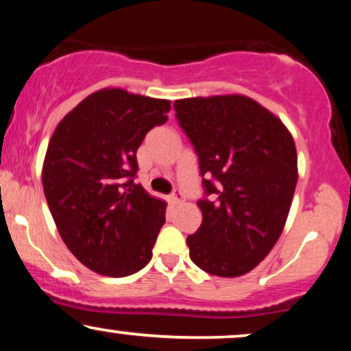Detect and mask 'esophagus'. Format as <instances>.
I'll return each instance as SVG.
<instances>
[{
	"mask_svg": "<svg viewBox=\"0 0 351 351\" xmlns=\"http://www.w3.org/2000/svg\"><path fill=\"white\" fill-rule=\"evenodd\" d=\"M169 198H171V202L176 203V205H177V203H182V202H184L182 192H179V190H176V192H172L171 197H169Z\"/></svg>",
	"mask_w": 351,
	"mask_h": 351,
	"instance_id": "34e87169",
	"label": "esophagus"
}]
</instances>
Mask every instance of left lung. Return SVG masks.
Segmentation results:
<instances>
[{
    "mask_svg": "<svg viewBox=\"0 0 351 351\" xmlns=\"http://www.w3.org/2000/svg\"><path fill=\"white\" fill-rule=\"evenodd\" d=\"M176 117L192 141L210 198L187 237L190 258L206 274L234 278L274 249L298 182L291 133L278 117L241 94L179 99Z\"/></svg>",
    "mask_w": 351,
    "mask_h": 351,
    "instance_id": "8db88e82",
    "label": "left lung"
}]
</instances>
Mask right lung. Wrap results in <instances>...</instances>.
I'll list each match as a JSON object with an SVG mask.
<instances>
[{"instance_id":"obj_1","label":"right lung","mask_w":351,"mask_h":351,"mask_svg":"<svg viewBox=\"0 0 351 351\" xmlns=\"http://www.w3.org/2000/svg\"><path fill=\"white\" fill-rule=\"evenodd\" d=\"M171 101L120 88L96 90L56 125L42 167L50 213L89 270L128 276L153 257L167 203L133 184L146 133L167 122Z\"/></svg>"}]
</instances>
